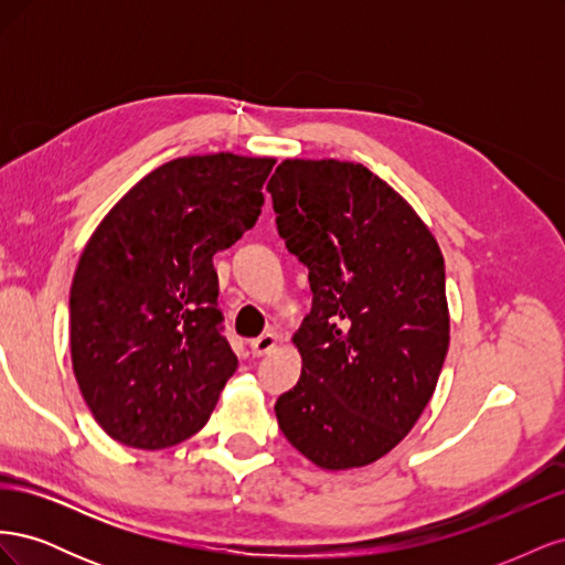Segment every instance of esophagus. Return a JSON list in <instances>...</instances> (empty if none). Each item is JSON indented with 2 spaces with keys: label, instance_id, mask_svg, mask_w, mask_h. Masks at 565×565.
Masks as SVG:
<instances>
[{
  "label": "esophagus",
  "instance_id": "1",
  "mask_svg": "<svg viewBox=\"0 0 565 565\" xmlns=\"http://www.w3.org/2000/svg\"><path fill=\"white\" fill-rule=\"evenodd\" d=\"M278 334L276 332H266V334H262V337H256V339H252V344H249V349H252V355H256V358H262V355H268L273 349L278 347Z\"/></svg>",
  "mask_w": 565,
  "mask_h": 565
}]
</instances>
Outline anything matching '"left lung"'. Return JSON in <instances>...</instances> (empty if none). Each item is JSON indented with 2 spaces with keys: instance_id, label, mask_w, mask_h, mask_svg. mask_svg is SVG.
I'll return each instance as SVG.
<instances>
[{
  "instance_id": "1",
  "label": "left lung",
  "mask_w": 565,
  "mask_h": 565,
  "mask_svg": "<svg viewBox=\"0 0 565 565\" xmlns=\"http://www.w3.org/2000/svg\"><path fill=\"white\" fill-rule=\"evenodd\" d=\"M266 191L313 292L292 337L301 377L278 398V424L320 469L367 467L417 424L446 361L440 247L407 200L363 164L285 160Z\"/></svg>"
}]
</instances>
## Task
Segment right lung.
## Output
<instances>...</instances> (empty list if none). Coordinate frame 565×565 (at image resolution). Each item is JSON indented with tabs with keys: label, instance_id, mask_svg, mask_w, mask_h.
<instances>
[{
	"label": "right lung",
	"instance_id": "right-lung-1",
	"mask_svg": "<svg viewBox=\"0 0 565 565\" xmlns=\"http://www.w3.org/2000/svg\"><path fill=\"white\" fill-rule=\"evenodd\" d=\"M273 158L191 156L152 169L92 233L71 287V358L110 438L162 450L207 424L237 358L214 254L262 214Z\"/></svg>",
	"mask_w": 565,
	"mask_h": 565
}]
</instances>
